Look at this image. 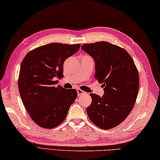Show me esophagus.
Listing matches in <instances>:
<instances>
[{"instance_id":"34e87169","label":"esophagus","mask_w":160,"mask_h":160,"mask_svg":"<svg viewBox=\"0 0 160 160\" xmlns=\"http://www.w3.org/2000/svg\"><path fill=\"white\" fill-rule=\"evenodd\" d=\"M77 94H78V96H81V95H82V94H85V92H84V91H83V90H81V89H79V88H78V89L77 90Z\"/></svg>"}]
</instances>
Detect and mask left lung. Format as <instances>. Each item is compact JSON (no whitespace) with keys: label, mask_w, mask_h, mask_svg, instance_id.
Listing matches in <instances>:
<instances>
[{"label":"left lung","mask_w":160,"mask_h":160,"mask_svg":"<svg viewBox=\"0 0 160 160\" xmlns=\"http://www.w3.org/2000/svg\"><path fill=\"white\" fill-rule=\"evenodd\" d=\"M95 62V79L104 88L102 97L90 94L88 117L99 128L108 130L124 121L134 106L139 90V73L123 48L106 41L81 45Z\"/></svg>","instance_id":"1"}]
</instances>
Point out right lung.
Returning <instances> with one entry per match:
<instances>
[{
	"instance_id": "right-lung-1",
	"label": "right lung",
	"mask_w": 160,
	"mask_h": 160,
	"mask_svg": "<svg viewBox=\"0 0 160 160\" xmlns=\"http://www.w3.org/2000/svg\"><path fill=\"white\" fill-rule=\"evenodd\" d=\"M80 44L52 43L26 54L18 77V90L23 105L32 119L44 128H54L64 121L77 97L75 89L56 85L63 77V66L75 54Z\"/></svg>"
}]
</instances>
